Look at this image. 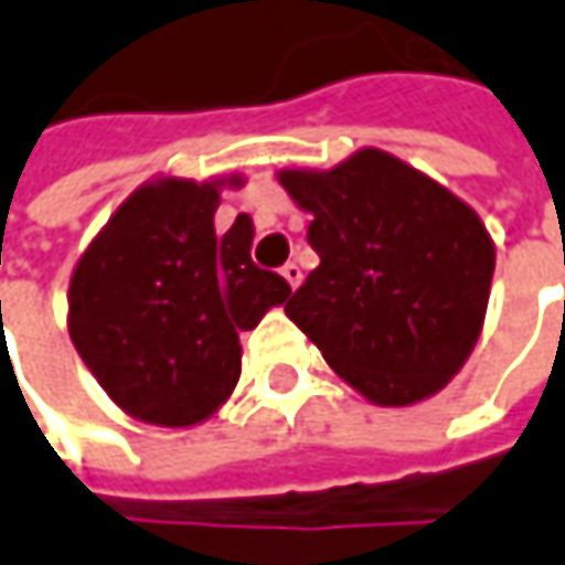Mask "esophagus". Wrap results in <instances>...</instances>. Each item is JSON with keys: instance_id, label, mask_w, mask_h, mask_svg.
<instances>
[{"instance_id": "1", "label": "esophagus", "mask_w": 565, "mask_h": 565, "mask_svg": "<svg viewBox=\"0 0 565 565\" xmlns=\"http://www.w3.org/2000/svg\"><path fill=\"white\" fill-rule=\"evenodd\" d=\"M281 275H284V281L290 284V287H300V281H303V268L297 265V262H287L281 268Z\"/></svg>"}]
</instances>
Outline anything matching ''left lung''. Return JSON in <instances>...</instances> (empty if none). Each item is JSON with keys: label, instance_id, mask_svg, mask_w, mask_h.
<instances>
[{"label": "left lung", "instance_id": "obj_1", "mask_svg": "<svg viewBox=\"0 0 565 565\" xmlns=\"http://www.w3.org/2000/svg\"><path fill=\"white\" fill-rule=\"evenodd\" d=\"M278 180L312 214L319 256L284 312L370 402L398 407L439 392L487 312L497 256L478 214L376 148Z\"/></svg>", "mask_w": 565, "mask_h": 565}]
</instances>
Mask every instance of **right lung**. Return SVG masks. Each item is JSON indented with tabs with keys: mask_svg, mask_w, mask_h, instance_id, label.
I'll list each match as a JSON object with an SVG mask.
<instances>
[{
	"mask_svg": "<svg viewBox=\"0 0 565 565\" xmlns=\"http://www.w3.org/2000/svg\"><path fill=\"white\" fill-rule=\"evenodd\" d=\"M217 185L145 183L72 275V344L113 402L145 424L211 417L239 380V331L290 297V284L249 256L246 214L214 234Z\"/></svg>",
	"mask_w": 565,
	"mask_h": 565,
	"instance_id": "1",
	"label": "right lung"
}]
</instances>
